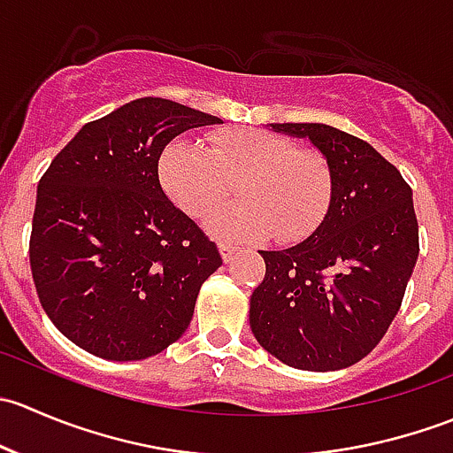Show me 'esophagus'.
I'll use <instances>...</instances> for the list:
<instances>
[{
    "label": "esophagus",
    "mask_w": 453,
    "mask_h": 453,
    "mask_svg": "<svg viewBox=\"0 0 453 453\" xmlns=\"http://www.w3.org/2000/svg\"><path fill=\"white\" fill-rule=\"evenodd\" d=\"M219 254H221L223 263H230V260L234 258L236 248H232V245H226V243H219Z\"/></svg>",
    "instance_id": "obj_1"
}]
</instances>
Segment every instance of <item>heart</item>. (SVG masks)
<instances>
[{
  "label": "heart",
  "instance_id": "b5f03b06",
  "mask_svg": "<svg viewBox=\"0 0 453 453\" xmlns=\"http://www.w3.org/2000/svg\"><path fill=\"white\" fill-rule=\"evenodd\" d=\"M159 180L193 219L212 212L232 193V181H239L243 201L226 205L208 221L214 236L234 243L273 234L282 243L307 239L333 201L328 159L263 129L221 131L210 146L193 138L173 140L159 159Z\"/></svg>",
  "mask_w": 453,
  "mask_h": 453
}]
</instances>
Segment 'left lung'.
Instances as JSON below:
<instances>
[{"label": "left lung", "mask_w": 453, "mask_h": 453, "mask_svg": "<svg viewBox=\"0 0 453 453\" xmlns=\"http://www.w3.org/2000/svg\"><path fill=\"white\" fill-rule=\"evenodd\" d=\"M272 131L307 138L333 171V201L303 243L263 252L250 298L258 344L298 370L328 372L364 359L399 313L418 258L412 188L368 142L318 122Z\"/></svg>", "instance_id": "obj_1"}]
</instances>
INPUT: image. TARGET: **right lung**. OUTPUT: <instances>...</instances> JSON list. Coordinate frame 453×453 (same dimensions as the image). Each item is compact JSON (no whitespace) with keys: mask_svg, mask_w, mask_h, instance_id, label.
<instances>
[{"mask_svg":"<svg viewBox=\"0 0 453 453\" xmlns=\"http://www.w3.org/2000/svg\"><path fill=\"white\" fill-rule=\"evenodd\" d=\"M221 118L138 98L87 122L36 188L30 269L41 307L70 342L111 362L153 357L180 340L217 245L159 184L173 138Z\"/></svg>","mask_w":453,"mask_h":453,"instance_id":"right-lung-1","label":"right lung"}]
</instances>
